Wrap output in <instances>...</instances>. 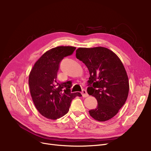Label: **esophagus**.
Wrapping results in <instances>:
<instances>
[{"label": "esophagus", "mask_w": 151, "mask_h": 151, "mask_svg": "<svg viewBox=\"0 0 151 151\" xmlns=\"http://www.w3.org/2000/svg\"><path fill=\"white\" fill-rule=\"evenodd\" d=\"M81 94H82V96H83V97H88V96H89L88 93H87V91H86L85 89H83V90L82 91Z\"/></svg>", "instance_id": "34e87169"}]
</instances>
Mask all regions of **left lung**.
<instances>
[{
  "mask_svg": "<svg viewBox=\"0 0 151 151\" xmlns=\"http://www.w3.org/2000/svg\"><path fill=\"white\" fill-rule=\"evenodd\" d=\"M76 57L88 67L90 77L87 91L96 98L98 105L89 110L95 120L104 122L116 116L125 104L129 81L122 62L106 47H78Z\"/></svg>",
  "mask_w": 151,
  "mask_h": 151,
  "instance_id": "obj_1",
  "label": "left lung"
}]
</instances>
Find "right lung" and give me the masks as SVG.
I'll use <instances>...</instances> for the list:
<instances>
[{
	"label": "right lung",
	"instance_id": "1",
	"mask_svg": "<svg viewBox=\"0 0 151 151\" xmlns=\"http://www.w3.org/2000/svg\"><path fill=\"white\" fill-rule=\"evenodd\" d=\"M75 47L58 46L45 52L32 68L29 85L35 108L43 116L55 120L66 114L71 102L80 92L71 93V82L58 83L56 81L59 63L73 52Z\"/></svg>",
	"mask_w": 151,
	"mask_h": 151
}]
</instances>
